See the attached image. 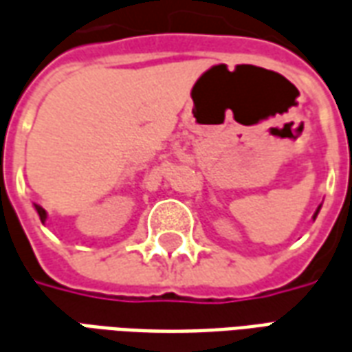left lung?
I'll list each match as a JSON object with an SVG mask.
<instances>
[{"instance_id":"8db88e82","label":"left lung","mask_w":352,"mask_h":352,"mask_svg":"<svg viewBox=\"0 0 352 352\" xmlns=\"http://www.w3.org/2000/svg\"><path fill=\"white\" fill-rule=\"evenodd\" d=\"M318 210H320V206H318ZM318 210H316V212H315V218H316V214H318Z\"/></svg>"}]
</instances>
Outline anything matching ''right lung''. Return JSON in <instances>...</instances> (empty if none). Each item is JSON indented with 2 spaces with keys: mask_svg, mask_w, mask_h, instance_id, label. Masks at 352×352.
Listing matches in <instances>:
<instances>
[{
  "mask_svg": "<svg viewBox=\"0 0 352 352\" xmlns=\"http://www.w3.org/2000/svg\"><path fill=\"white\" fill-rule=\"evenodd\" d=\"M36 210H37V214H39V220H41L45 223V220H47V212H45L43 206H39V204H36Z\"/></svg>",
  "mask_w": 352,
  "mask_h": 352,
  "instance_id": "right-lung-1",
  "label": "right lung"
}]
</instances>
